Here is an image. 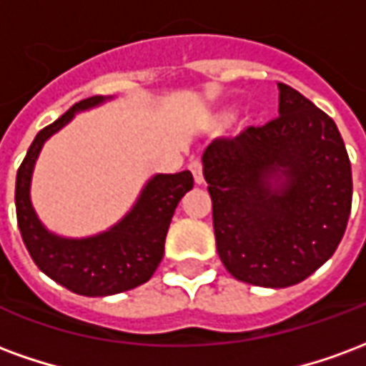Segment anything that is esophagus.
Returning a JSON list of instances; mask_svg holds the SVG:
<instances>
[{
	"label": "esophagus",
	"mask_w": 366,
	"mask_h": 366,
	"mask_svg": "<svg viewBox=\"0 0 366 366\" xmlns=\"http://www.w3.org/2000/svg\"><path fill=\"white\" fill-rule=\"evenodd\" d=\"M188 168H190L192 176H194V182H204V172H202V162H199V160H192L190 164H188Z\"/></svg>",
	"instance_id": "obj_1"
}]
</instances>
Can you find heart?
Masks as SVG:
<instances>
[{
  "label": "heart",
  "mask_w": 366,
  "mask_h": 366,
  "mask_svg": "<svg viewBox=\"0 0 366 366\" xmlns=\"http://www.w3.org/2000/svg\"><path fill=\"white\" fill-rule=\"evenodd\" d=\"M231 117H233V112H223L222 117H219V121H222V123H225V121H229Z\"/></svg>",
  "instance_id": "b5f03b06"
}]
</instances>
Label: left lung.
Wrapping results in <instances>:
<instances>
[{
    "label": "left lung",
    "instance_id": "left-lung-1",
    "mask_svg": "<svg viewBox=\"0 0 366 366\" xmlns=\"http://www.w3.org/2000/svg\"><path fill=\"white\" fill-rule=\"evenodd\" d=\"M280 117L204 152L219 259L241 282L286 288L335 253L353 178L335 121L286 84Z\"/></svg>",
    "mask_w": 366,
    "mask_h": 366
}]
</instances>
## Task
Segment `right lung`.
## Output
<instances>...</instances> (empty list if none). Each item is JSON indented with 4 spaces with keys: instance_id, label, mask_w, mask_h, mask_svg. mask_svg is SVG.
Returning <instances> with one entry per match:
<instances>
[{
    "instance_id": "1",
    "label": "right lung",
    "mask_w": 366,
    "mask_h": 366,
    "mask_svg": "<svg viewBox=\"0 0 366 366\" xmlns=\"http://www.w3.org/2000/svg\"><path fill=\"white\" fill-rule=\"evenodd\" d=\"M107 99L112 97L82 99L39 131L15 180L17 225L31 259L54 282L82 296H112L147 282L162 261L176 206L194 186L190 170L154 174L143 186L133 207L109 229L80 239L62 237L46 229L31 204V180L43 144L66 127L76 113L88 112Z\"/></svg>"
}]
</instances>
